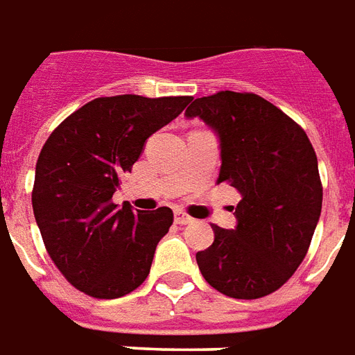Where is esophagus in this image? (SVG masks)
I'll return each instance as SVG.
<instances>
[{
    "instance_id": "34e87169",
    "label": "esophagus",
    "mask_w": 355,
    "mask_h": 355,
    "mask_svg": "<svg viewBox=\"0 0 355 355\" xmlns=\"http://www.w3.org/2000/svg\"><path fill=\"white\" fill-rule=\"evenodd\" d=\"M175 222H177L178 225H188V224H191V222H193V218L188 216L186 212L178 211V212H175Z\"/></svg>"
}]
</instances>
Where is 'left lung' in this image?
<instances>
[{
	"label": "left lung",
	"instance_id": "obj_1",
	"mask_svg": "<svg viewBox=\"0 0 355 355\" xmlns=\"http://www.w3.org/2000/svg\"><path fill=\"white\" fill-rule=\"evenodd\" d=\"M218 131V184L241 193L235 230L212 224L214 243L196 254L209 284L235 299L284 286L309 252L322 212L316 152L301 125L252 92H218L186 109Z\"/></svg>",
	"mask_w": 355,
	"mask_h": 355
}]
</instances>
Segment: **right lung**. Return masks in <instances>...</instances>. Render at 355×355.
<instances>
[{"label": "right lung", "instance_id": "obj_1", "mask_svg": "<svg viewBox=\"0 0 355 355\" xmlns=\"http://www.w3.org/2000/svg\"><path fill=\"white\" fill-rule=\"evenodd\" d=\"M190 101V96L97 97L43 144L31 191L35 222L58 271L86 295L122 297L148 277L173 211L133 212L130 203H112V193L144 141Z\"/></svg>", "mask_w": 355, "mask_h": 355}]
</instances>
